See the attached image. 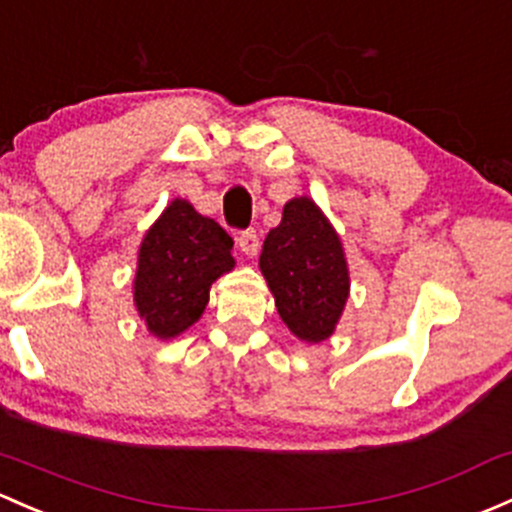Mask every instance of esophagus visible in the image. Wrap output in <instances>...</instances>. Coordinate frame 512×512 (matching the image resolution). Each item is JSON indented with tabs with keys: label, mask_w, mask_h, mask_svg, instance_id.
<instances>
[{
	"label": "esophagus",
	"mask_w": 512,
	"mask_h": 512,
	"mask_svg": "<svg viewBox=\"0 0 512 512\" xmlns=\"http://www.w3.org/2000/svg\"><path fill=\"white\" fill-rule=\"evenodd\" d=\"M235 242H238L242 255L247 257L257 255V250H260V238H257L255 230H242L238 238H235Z\"/></svg>",
	"instance_id": "obj_1"
}]
</instances>
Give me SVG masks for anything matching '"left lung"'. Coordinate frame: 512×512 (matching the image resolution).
<instances>
[{
    "mask_svg": "<svg viewBox=\"0 0 512 512\" xmlns=\"http://www.w3.org/2000/svg\"><path fill=\"white\" fill-rule=\"evenodd\" d=\"M260 270L294 336L306 343L331 336L351 282L341 240L311 198H292L284 206L282 223L262 245Z\"/></svg>",
    "mask_w": 512,
    "mask_h": 512,
    "instance_id": "1",
    "label": "left lung"
}]
</instances>
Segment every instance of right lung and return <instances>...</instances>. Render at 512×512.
Instances as JSON below:
<instances>
[{
	"instance_id": "obj_1",
	"label": "right lung",
	"mask_w": 512,
	"mask_h": 512,
	"mask_svg": "<svg viewBox=\"0 0 512 512\" xmlns=\"http://www.w3.org/2000/svg\"><path fill=\"white\" fill-rule=\"evenodd\" d=\"M233 238L193 211L171 201L139 247L134 304L157 338H174L201 319L211 284L233 270Z\"/></svg>"
}]
</instances>
